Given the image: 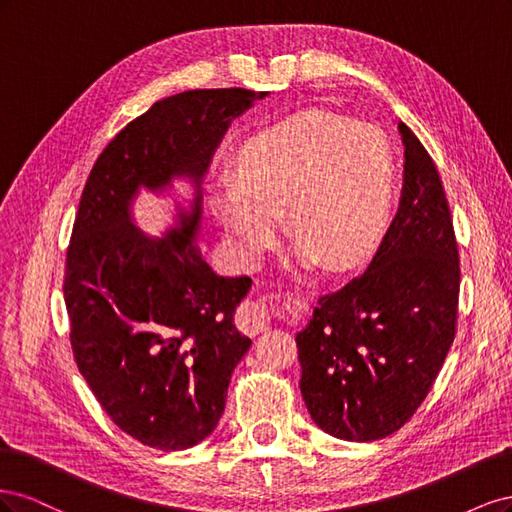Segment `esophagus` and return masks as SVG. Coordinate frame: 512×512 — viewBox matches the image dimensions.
Segmentation results:
<instances>
[{
    "label": "esophagus",
    "instance_id": "obj_1",
    "mask_svg": "<svg viewBox=\"0 0 512 512\" xmlns=\"http://www.w3.org/2000/svg\"><path fill=\"white\" fill-rule=\"evenodd\" d=\"M271 309H286V312H292L294 305L282 297H273V294H260L256 299H247L241 303L237 309V329L245 335H258L262 331L269 329V320H271Z\"/></svg>",
    "mask_w": 512,
    "mask_h": 512
}]
</instances>
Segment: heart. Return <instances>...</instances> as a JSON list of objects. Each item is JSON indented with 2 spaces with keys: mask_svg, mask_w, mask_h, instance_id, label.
<instances>
[{
  "mask_svg": "<svg viewBox=\"0 0 512 512\" xmlns=\"http://www.w3.org/2000/svg\"><path fill=\"white\" fill-rule=\"evenodd\" d=\"M393 166L380 130L309 111L245 141L237 181L224 179L211 207L245 258L271 250L288 211L303 256L329 273H346L361 265L384 228Z\"/></svg>",
  "mask_w": 512,
  "mask_h": 512,
  "instance_id": "b5f03b06",
  "label": "heart"
}]
</instances>
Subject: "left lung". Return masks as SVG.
<instances>
[{"label":"left lung","mask_w":512,"mask_h":512,"mask_svg":"<svg viewBox=\"0 0 512 512\" xmlns=\"http://www.w3.org/2000/svg\"><path fill=\"white\" fill-rule=\"evenodd\" d=\"M404 188L369 267L322 294L297 333L301 395L314 423L348 442L404 427L436 382L457 333L459 250L444 185L399 121Z\"/></svg>","instance_id":"left-lung-1"}]
</instances>
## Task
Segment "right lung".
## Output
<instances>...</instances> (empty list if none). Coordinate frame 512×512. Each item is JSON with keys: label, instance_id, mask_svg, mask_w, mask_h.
Returning <instances> with one entry per match:
<instances>
[{"label": "right lung", "instance_id": "right-lung-1", "mask_svg": "<svg viewBox=\"0 0 512 512\" xmlns=\"http://www.w3.org/2000/svg\"><path fill=\"white\" fill-rule=\"evenodd\" d=\"M265 96L230 87L156 102L106 145L81 194L64 277L74 361L111 421L160 451L209 436L252 346L232 318L252 280L215 275L194 241L213 149ZM175 176L195 179L193 205L149 238L131 222V200Z\"/></svg>", "mask_w": 512, "mask_h": 512}]
</instances>
